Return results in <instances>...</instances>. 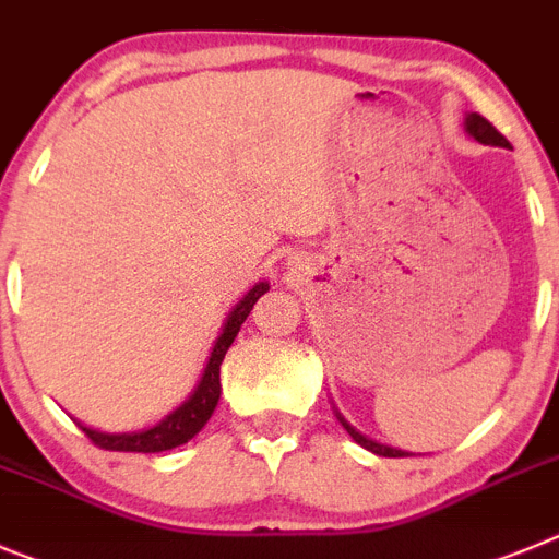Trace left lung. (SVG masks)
Returning a JSON list of instances; mask_svg holds the SVG:
<instances>
[{
    "label": "left lung",
    "instance_id": "obj_1",
    "mask_svg": "<svg viewBox=\"0 0 559 559\" xmlns=\"http://www.w3.org/2000/svg\"><path fill=\"white\" fill-rule=\"evenodd\" d=\"M462 124H465V133L471 135V139H476V142H479V144H490V147H510V142H507L504 135H501L499 130L492 128V124L487 122L485 117H479V114H465V122H462ZM334 412H336V420H340V424H342V429L348 431V435L354 437V442H359L361 449L373 451V454H379V456H412L409 451L392 449V445H384V442L370 440V437L361 435L359 429H354V426H350L348 420H345V417L340 415V409H336V406H334Z\"/></svg>",
    "mask_w": 559,
    "mask_h": 559
}]
</instances>
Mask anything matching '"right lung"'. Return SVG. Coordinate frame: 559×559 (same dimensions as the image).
<instances>
[{
	"instance_id": "right-lung-1",
	"label": "right lung",
	"mask_w": 559,
	"mask_h": 559,
	"mask_svg": "<svg viewBox=\"0 0 559 559\" xmlns=\"http://www.w3.org/2000/svg\"><path fill=\"white\" fill-rule=\"evenodd\" d=\"M267 289V281H259V284L230 309V314L225 317L223 331H219V336L214 340V348H211L209 361H205L203 367V376H200L192 395H189L180 406H175L167 417H160L158 424L142 431H122V435H110V431L92 429V426L85 424H80V429H83L85 435H88V440H92L94 445H99V449L139 451V454H158V451L178 449V445L192 440V437L209 424V417L214 415V409H217L219 392H223V384H219V365H223L225 354H228V348L234 345L236 334H239L242 323L248 320V314L253 311L255 300H259Z\"/></svg>"
}]
</instances>
